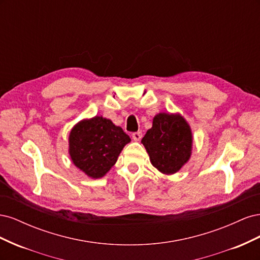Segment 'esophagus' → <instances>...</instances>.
I'll return each instance as SVG.
<instances>
[{
	"mask_svg": "<svg viewBox=\"0 0 260 260\" xmlns=\"http://www.w3.org/2000/svg\"><path fill=\"white\" fill-rule=\"evenodd\" d=\"M132 139L135 141H140L141 139H142V132H141V131L133 132L132 133Z\"/></svg>",
	"mask_w": 260,
	"mask_h": 260,
	"instance_id": "esophagus-1",
	"label": "esophagus"
}]
</instances>
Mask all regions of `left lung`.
<instances>
[{"label":"left lung","mask_w":260,"mask_h":260,"mask_svg":"<svg viewBox=\"0 0 260 260\" xmlns=\"http://www.w3.org/2000/svg\"><path fill=\"white\" fill-rule=\"evenodd\" d=\"M192 132L188 123L179 114L160 113L153 119L142 143L155 168L172 175L188 160L192 151Z\"/></svg>","instance_id":"obj_1"}]
</instances>
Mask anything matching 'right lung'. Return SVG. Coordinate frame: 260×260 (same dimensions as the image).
<instances>
[{"mask_svg":"<svg viewBox=\"0 0 260 260\" xmlns=\"http://www.w3.org/2000/svg\"><path fill=\"white\" fill-rule=\"evenodd\" d=\"M131 139L102 116L78 122L69 135V154L75 166L93 179L102 178L117 161Z\"/></svg>","mask_w":260,"mask_h":260,"instance_id":"add662e5","label":"right lung"}]
</instances>
